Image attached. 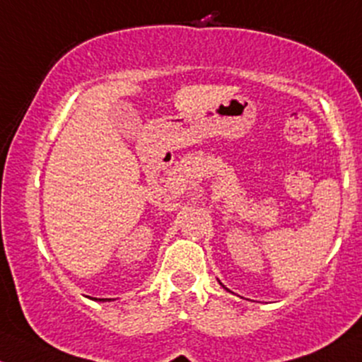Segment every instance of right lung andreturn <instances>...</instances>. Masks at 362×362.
I'll list each match as a JSON object with an SVG mask.
<instances>
[{
    "label": "right lung",
    "instance_id": "1",
    "mask_svg": "<svg viewBox=\"0 0 362 362\" xmlns=\"http://www.w3.org/2000/svg\"><path fill=\"white\" fill-rule=\"evenodd\" d=\"M94 300H101V303H106V299H94ZM110 300V299H108Z\"/></svg>",
    "mask_w": 362,
    "mask_h": 362
}]
</instances>
